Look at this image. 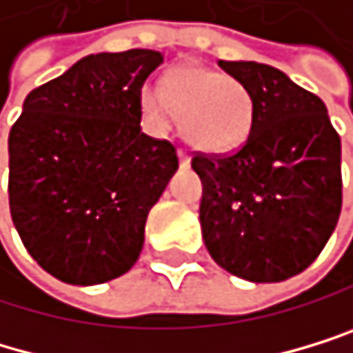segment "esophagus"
<instances>
[{"label":"esophagus","mask_w":353,"mask_h":353,"mask_svg":"<svg viewBox=\"0 0 353 353\" xmlns=\"http://www.w3.org/2000/svg\"><path fill=\"white\" fill-rule=\"evenodd\" d=\"M178 158H180V167H182V169H186L188 165H191V156H188L186 152L180 150V152H178Z\"/></svg>","instance_id":"1"}]
</instances>
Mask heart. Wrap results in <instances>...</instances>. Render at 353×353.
<instances>
[{
    "label": "heart",
    "instance_id": "heart-1",
    "mask_svg": "<svg viewBox=\"0 0 353 353\" xmlns=\"http://www.w3.org/2000/svg\"><path fill=\"white\" fill-rule=\"evenodd\" d=\"M141 108L156 128H167L178 112L182 137L195 150L225 154L248 141L254 128V99L239 80L201 65L171 71L167 88L147 82Z\"/></svg>",
    "mask_w": 353,
    "mask_h": 353
}]
</instances>
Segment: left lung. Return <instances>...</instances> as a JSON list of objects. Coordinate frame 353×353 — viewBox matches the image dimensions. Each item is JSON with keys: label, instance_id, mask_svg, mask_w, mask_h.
I'll return each instance as SVG.
<instances>
[{"label": "left lung", "instance_id": "1", "mask_svg": "<svg viewBox=\"0 0 353 353\" xmlns=\"http://www.w3.org/2000/svg\"><path fill=\"white\" fill-rule=\"evenodd\" d=\"M250 90L254 128L234 154H197L201 236L250 282H282L321 254L341 214V139L325 103L276 67L219 60Z\"/></svg>", "mask_w": 353, "mask_h": 353}]
</instances>
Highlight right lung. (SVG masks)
<instances>
[{"label":"right lung","mask_w":353,"mask_h":353,"mask_svg":"<svg viewBox=\"0 0 353 353\" xmlns=\"http://www.w3.org/2000/svg\"><path fill=\"white\" fill-rule=\"evenodd\" d=\"M162 60L90 54L34 88L10 130L12 223L60 282H108L141 256L147 214L178 171L175 147L141 132V88Z\"/></svg>","instance_id":"right-lung-1"}]
</instances>
